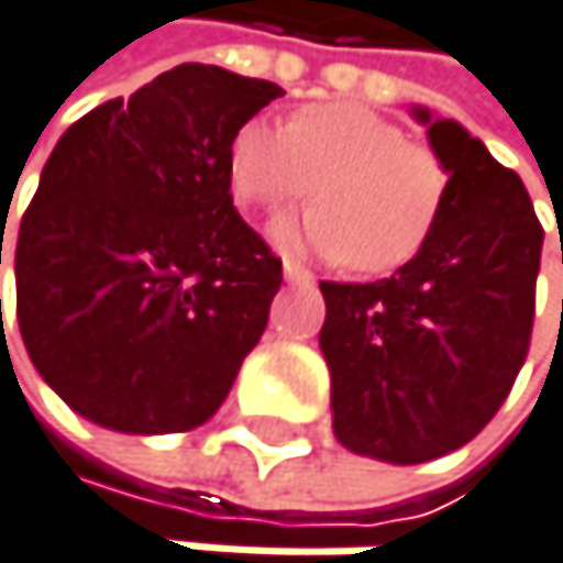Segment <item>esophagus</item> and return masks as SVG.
<instances>
[{"label": "esophagus", "instance_id": "1", "mask_svg": "<svg viewBox=\"0 0 563 563\" xmlns=\"http://www.w3.org/2000/svg\"><path fill=\"white\" fill-rule=\"evenodd\" d=\"M284 276L290 279V284H303V287L313 284V273H310L307 266H300L297 260H287V263H284Z\"/></svg>", "mask_w": 563, "mask_h": 563}]
</instances>
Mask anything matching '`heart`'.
Returning <instances> with one entry per match:
<instances>
[{"label":"heart","instance_id":"b5f03b06","mask_svg":"<svg viewBox=\"0 0 563 563\" xmlns=\"http://www.w3.org/2000/svg\"><path fill=\"white\" fill-rule=\"evenodd\" d=\"M235 196L269 216L307 199L276 243L341 260L354 273H388L412 260L442 216L449 165L429 144L361 103H307L284 124L250 118L229 137Z\"/></svg>","mask_w":563,"mask_h":563}]
</instances>
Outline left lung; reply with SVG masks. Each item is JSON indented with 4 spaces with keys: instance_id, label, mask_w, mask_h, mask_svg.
Listing matches in <instances>:
<instances>
[{
    "instance_id": "1",
    "label": "left lung",
    "mask_w": 563,
    "mask_h": 563,
    "mask_svg": "<svg viewBox=\"0 0 563 563\" xmlns=\"http://www.w3.org/2000/svg\"><path fill=\"white\" fill-rule=\"evenodd\" d=\"M416 114L449 165L429 243L375 284H320L334 435L401 466L466 445L500 412L530 351L544 246L517 172L456 121Z\"/></svg>"
}]
</instances>
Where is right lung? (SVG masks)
<instances>
[{"instance_id": "right-lung-1", "label": "right lung", "mask_w": 563, "mask_h": 563, "mask_svg": "<svg viewBox=\"0 0 563 563\" xmlns=\"http://www.w3.org/2000/svg\"><path fill=\"white\" fill-rule=\"evenodd\" d=\"M279 93L181 63L53 147L12 243L15 317L84 419L188 432L225 401L284 284V260L232 206L229 137Z\"/></svg>"}]
</instances>
